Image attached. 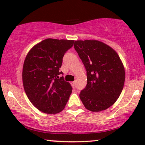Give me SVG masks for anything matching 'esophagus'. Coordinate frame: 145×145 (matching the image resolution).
<instances>
[{
	"mask_svg": "<svg viewBox=\"0 0 145 145\" xmlns=\"http://www.w3.org/2000/svg\"><path fill=\"white\" fill-rule=\"evenodd\" d=\"M71 85H72V86L73 87V88H74L75 85H76V82H75L74 81V82H71Z\"/></svg>",
	"mask_w": 145,
	"mask_h": 145,
	"instance_id": "34e87169",
	"label": "esophagus"
}]
</instances>
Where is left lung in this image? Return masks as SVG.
<instances>
[{
	"instance_id": "1",
	"label": "left lung",
	"mask_w": 145,
	"mask_h": 145,
	"mask_svg": "<svg viewBox=\"0 0 145 145\" xmlns=\"http://www.w3.org/2000/svg\"><path fill=\"white\" fill-rule=\"evenodd\" d=\"M74 47L86 70L87 84L79 95L85 108L98 112L112 106L124 86L125 72L120 56L102 41L76 40Z\"/></svg>"
}]
</instances>
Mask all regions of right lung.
<instances>
[{"instance_id":"1","label":"right lung","mask_w":145,"mask_h":145,"mask_svg":"<svg viewBox=\"0 0 145 145\" xmlns=\"http://www.w3.org/2000/svg\"><path fill=\"white\" fill-rule=\"evenodd\" d=\"M74 40L48 38L27 53L22 70L24 88L31 104L41 112L55 114L65 108L72 93L70 83L59 72L63 57Z\"/></svg>"}]
</instances>
